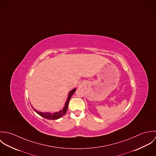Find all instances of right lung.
<instances>
[{
  "mask_svg": "<svg viewBox=\"0 0 156 156\" xmlns=\"http://www.w3.org/2000/svg\"><path fill=\"white\" fill-rule=\"evenodd\" d=\"M76 89H73V90H71L69 92V94H68V97L67 98V101H66V103L65 105V107L64 108V109L62 110H61L59 112H55V113H43V112H41L37 111L36 109H35L32 106V108L34 109V110L36 112L38 115H40V116L44 117V118H46L47 119H50V120H54V119H59L61 117H62L67 112V109H68V103H69V100L71 97V96L74 94V92L76 91Z\"/></svg>",
  "mask_w": 156,
  "mask_h": 156,
  "instance_id": "add662e5",
  "label": "right lung"
}]
</instances>
